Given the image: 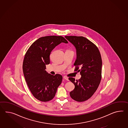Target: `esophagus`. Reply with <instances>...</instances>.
Listing matches in <instances>:
<instances>
[{
	"instance_id": "34e87169",
	"label": "esophagus",
	"mask_w": 128,
	"mask_h": 128,
	"mask_svg": "<svg viewBox=\"0 0 128 128\" xmlns=\"http://www.w3.org/2000/svg\"><path fill=\"white\" fill-rule=\"evenodd\" d=\"M63 78L64 79V80H67V81H68V77H67L66 76H64V77H63Z\"/></svg>"
}]
</instances>
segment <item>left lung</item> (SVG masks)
Here are the masks:
<instances>
[{"label": "left lung", "instance_id": "8db88e82", "mask_svg": "<svg viewBox=\"0 0 128 128\" xmlns=\"http://www.w3.org/2000/svg\"><path fill=\"white\" fill-rule=\"evenodd\" d=\"M65 37L76 48L74 71L80 72L81 75L76 81L74 78H69L75 86L70 95L76 101L83 102L90 98L99 86L102 77L101 56L98 47L87 38L77 36Z\"/></svg>", "mask_w": 128, "mask_h": 128}]
</instances>
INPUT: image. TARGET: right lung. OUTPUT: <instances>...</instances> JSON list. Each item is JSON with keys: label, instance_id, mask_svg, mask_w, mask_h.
Listing matches in <instances>:
<instances>
[{"label": "right lung", "instance_id": "1", "mask_svg": "<svg viewBox=\"0 0 128 128\" xmlns=\"http://www.w3.org/2000/svg\"><path fill=\"white\" fill-rule=\"evenodd\" d=\"M68 42L62 36H50L39 38L32 44L25 54L22 70L31 93L37 100L47 102L52 100L62 82L59 74H48L46 65L50 63V54L59 44Z\"/></svg>", "mask_w": 128, "mask_h": 128}]
</instances>
